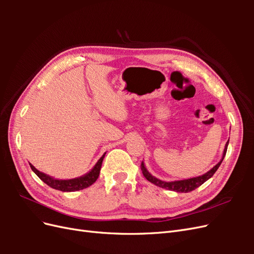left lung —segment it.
Masks as SVG:
<instances>
[{"mask_svg": "<svg viewBox=\"0 0 254 254\" xmlns=\"http://www.w3.org/2000/svg\"><path fill=\"white\" fill-rule=\"evenodd\" d=\"M228 144L229 141L227 142L226 146H225V149H224V153H222V158L219 161V162L215 165L211 171H209L207 173H205L202 176H199V177H195V178H190V179H186V180H178V181H171V182H165L160 180L156 177H153L148 171L147 168L145 167L144 162L141 163V170L142 173L144 175V177L146 179H147L149 182L156 184V186L162 188V189H166V190H175V191H178V193H189V191L194 190L195 189H197L198 187H200L201 184H203L206 180H209L211 177L215 174L218 170L219 165L221 164L222 160H224L225 156H226V152H227V148H228Z\"/></svg>", "mask_w": 254, "mask_h": 254, "instance_id": "1", "label": "left lung"}]
</instances>
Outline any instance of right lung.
<instances>
[{
	"label": "right lung",
	"instance_id": "obj_1",
	"mask_svg": "<svg viewBox=\"0 0 254 254\" xmlns=\"http://www.w3.org/2000/svg\"><path fill=\"white\" fill-rule=\"evenodd\" d=\"M106 153L102 156V158L97 161V163L94 165V167L92 170L81 177H78V178H74V179H68V180H58V179H54L53 177L45 175L44 173H41L35 168L32 164L29 163L30 168H32L33 172L39 177V178L44 182L47 183L49 187L61 190V191H76V190H80L83 189H87L90 186L93 184L99 176V172H101V167L103 160L105 158Z\"/></svg>",
	"mask_w": 254,
	"mask_h": 254
}]
</instances>
